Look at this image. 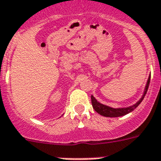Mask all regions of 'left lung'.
<instances>
[{"label":"left lung","mask_w":161,"mask_h":161,"mask_svg":"<svg viewBox=\"0 0 161 161\" xmlns=\"http://www.w3.org/2000/svg\"><path fill=\"white\" fill-rule=\"evenodd\" d=\"M150 75L149 76V78H148L146 87H145V90H144V93L143 95H142V96H141V98L140 99L136 104H134V105L127 106V107L113 108L109 106V105L101 104V103L99 102L93 96H91V103H92V106H93L95 110H96L98 114L105 117H119L123 116V115H127V114H129V113H130L131 111H133V110L141 104V101H143L144 97L146 96V94L148 91V87H149V85H150Z\"/></svg>","instance_id":"left-lung-1"}]
</instances>
